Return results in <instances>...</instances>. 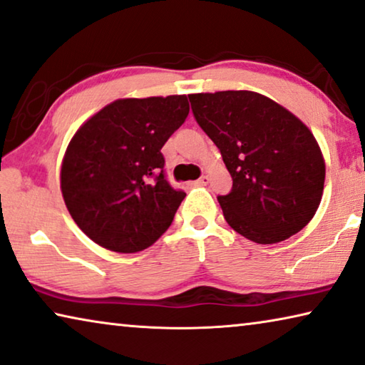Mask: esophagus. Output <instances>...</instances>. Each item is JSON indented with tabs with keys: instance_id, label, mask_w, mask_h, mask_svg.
I'll list each match as a JSON object with an SVG mask.
<instances>
[{
	"instance_id": "34e87169",
	"label": "esophagus",
	"mask_w": 365,
	"mask_h": 365,
	"mask_svg": "<svg viewBox=\"0 0 365 365\" xmlns=\"http://www.w3.org/2000/svg\"><path fill=\"white\" fill-rule=\"evenodd\" d=\"M207 183H210V177H207V175H201L198 180L195 182L196 187H205V185H207Z\"/></svg>"
}]
</instances>
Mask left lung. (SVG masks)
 Instances as JSON below:
<instances>
[{
    "mask_svg": "<svg viewBox=\"0 0 365 365\" xmlns=\"http://www.w3.org/2000/svg\"><path fill=\"white\" fill-rule=\"evenodd\" d=\"M188 99L232 177V190L217 196L230 227L264 245L302 230L315 216L325 183V162L307 126L252 91Z\"/></svg>",
    "mask_w": 365,
    "mask_h": 365,
    "instance_id": "left-lung-1",
    "label": "left lung"
}]
</instances>
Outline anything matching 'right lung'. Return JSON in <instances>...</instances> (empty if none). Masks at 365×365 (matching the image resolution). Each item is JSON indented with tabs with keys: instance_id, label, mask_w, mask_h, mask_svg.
Returning a JSON list of instances; mask_svg holds the SVG:
<instances>
[{
	"instance_id": "obj_1",
	"label": "right lung",
	"mask_w": 365,
	"mask_h": 365,
	"mask_svg": "<svg viewBox=\"0 0 365 365\" xmlns=\"http://www.w3.org/2000/svg\"><path fill=\"white\" fill-rule=\"evenodd\" d=\"M187 96L121 99L81 126L61 165V193L83 232L135 253L170 227L187 193L165 175L160 149L187 118Z\"/></svg>"
}]
</instances>
